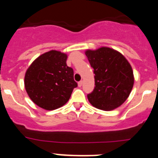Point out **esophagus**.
I'll list each match as a JSON object with an SVG mask.
<instances>
[{"label": "esophagus", "instance_id": "obj_1", "mask_svg": "<svg viewBox=\"0 0 158 158\" xmlns=\"http://www.w3.org/2000/svg\"><path fill=\"white\" fill-rule=\"evenodd\" d=\"M82 84H83V82H82V81H81L78 82V87H81V86H82Z\"/></svg>", "mask_w": 158, "mask_h": 158}]
</instances>
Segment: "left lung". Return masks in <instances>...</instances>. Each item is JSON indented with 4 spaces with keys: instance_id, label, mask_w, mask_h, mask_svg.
Returning a JSON list of instances; mask_svg holds the SVG:
<instances>
[{
    "instance_id": "obj_1",
    "label": "left lung",
    "mask_w": 158,
    "mask_h": 158,
    "mask_svg": "<svg viewBox=\"0 0 158 158\" xmlns=\"http://www.w3.org/2000/svg\"><path fill=\"white\" fill-rule=\"evenodd\" d=\"M95 73V88L88 94L93 107L111 111L128 98L134 85L131 65L122 54L109 47L85 51Z\"/></svg>"
}]
</instances>
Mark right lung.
Segmentation results:
<instances>
[{"instance_id": "add662e5", "label": "right lung", "mask_w": 158, "mask_h": 158, "mask_svg": "<svg viewBox=\"0 0 158 158\" xmlns=\"http://www.w3.org/2000/svg\"><path fill=\"white\" fill-rule=\"evenodd\" d=\"M67 55L51 51L38 57L26 71L24 86L36 105L45 110L62 107L77 86L73 69L66 65Z\"/></svg>"}]
</instances>
